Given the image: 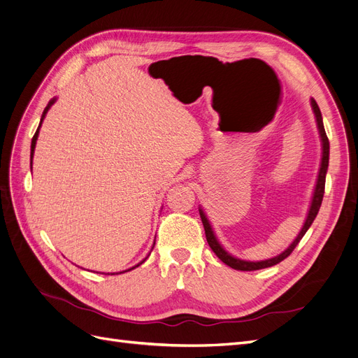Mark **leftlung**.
<instances>
[{"label": "left lung", "mask_w": 358, "mask_h": 358, "mask_svg": "<svg viewBox=\"0 0 358 358\" xmlns=\"http://www.w3.org/2000/svg\"><path fill=\"white\" fill-rule=\"evenodd\" d=\"M310 106H312V110L313 115H315V121H317V128H318V133H320V138H321V164H320V171H318V178H317V183H315V189H313L312 194V200H310V206H309V210L306 215V220L303 222V227L300 233L297 234V237L292 243L285 249V251L280 252L279 255L273 257V258H267V259H262V262H246V259H241L237 257H233L231 254H229L224 249V246L220 243L218 237H216L212 225L208 220V216H206L204 210L201 208H199L200 212V218L204 227V233H206V239H208L209 246L212 248V251L216 254L222 263H225L227 266H230L234 270H243V272H251V270H259V268H266L270 266H275L278 263L282 262L285 259L292 251H294V248L299 245V242L301 241V237L306 234V231L309 230V227L312 225L313 220L317 218L318 210L321 208V201L324 197V187H326V175H327V169H329V155H330V145H329V138L326 134V129H324V124H322V116H321V110L317 104V101L310 99Z\"/></svg>", "instance_id": "1"}]
</instances>
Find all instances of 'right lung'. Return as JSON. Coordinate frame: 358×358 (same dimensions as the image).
<instances>
[{
    "instance_id": "right-lung-1",
    "label": "right lung",
    "mask_w": 358,
    "mask_h": 358,
    "mask_svg": "<svg viewBox=\"0 0 358 358\" xmlns=\"http://www.w3.org/2000/svg\"><path fill=\"white\" fill-rule=\"evenodd\" d=\"M57 101V96L55 99H52L50 101H49V104L46 106V109L43 110V115H41V119H40V125H38V128H37V131H36V134H34V137H32V142H31V169H32V157H34V149H36V143H37V138H38V133H40V127H41V124H43V121H45V117H46V113L49 112V109L50 107L53 106V103ZM154 245H155V242H154ZM152 249H154V246H152ZM148 258V257H146ZM145 258V259H146ZM145 259L143 262H140L137 266H134V267H131V268H128V270H133V268H136V267H138L140 264L142 263H145ZM128 270H125V272H128ZM119 273H124V272H119ZM112 275H115V273H112Z\"/></svg>"
}]
</instances>
